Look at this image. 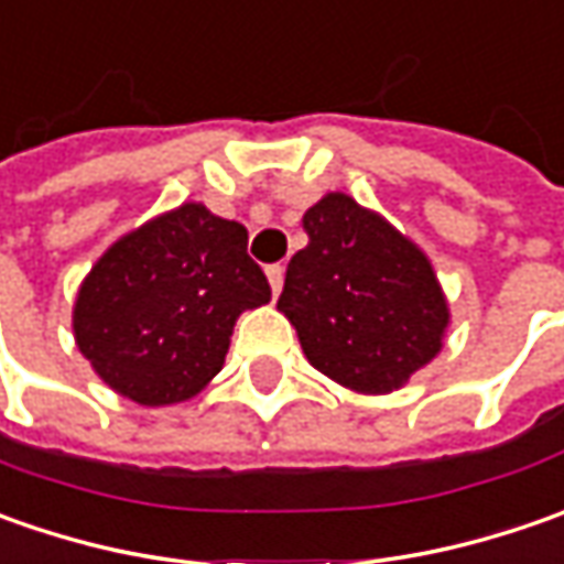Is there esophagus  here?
I'll return each instance as SVG.
<instances>
[{"instance_id":"obj_1","label":"esophagus","mask_w":564,"mask_h":564,"mask_svg":"<svg viewBox=\"0 0 564 564\" xmlns=\"http://www.w3.org/2000/svg\"><path fill=\"white\" fill-rule=\"evenodd\" d=\"M267 279H270L272 294H279V292H282V282H285V267H282V263H275V267H267Z\"/></svg>"}]
</instances>
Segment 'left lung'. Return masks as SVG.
Listing matches in <instances>:
<instances>
[{"instance_id": "8db88e82", "label": "left lung", "mask_w": 564, "mask_h": 564, "mask_svg": "<svg viewBox=\"0 0 564 564\" xmlns=\"http://www.w3.org/2000/svg\"><path fill=\"white\" fill-rule=\"evenodd\" d=\"M307 248L279 311L307 360L360 395H389L443 351L452 314L430 257L379 213L333 191L304 213Z\"/></svg>"}]
</instances>
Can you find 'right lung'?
<instances>
[{"label":"right lung","mask_w":564,"mask_h":564,"mask_svg":"<svg viewBox=\"0 0 564 564\" xmlns=\"http://www.w3.org/2000/svg\"><path fill=\"white\" fill-rule=\"evenodd\" d=\"M248 228L182 204L121 235L84 275L77 351L121 399L165 408L223 370L235 319L270 301Z\"/></svg>","instance_id":"right-lung-1"}]
</instances>
